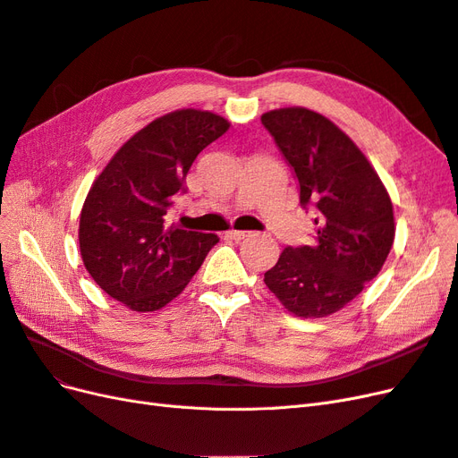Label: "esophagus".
<instances>
[{
    "label": "esophagus",
    "mask_w": 458,
    "mask_h": 458,
    "mask_svg": "<svg viewBox=\"0 0 458 458\" xmlns=\"http://www.w3.org/2000/svg\"><path fill=\"white\" fill-rule=\"evenodd\" d=\"M227 237H231L233 241H242V239H246V237H250V233H248V231L231 229V231H227Z\"/></svg>",
    "instance_id": "esophagus-1"
}]
</instances>
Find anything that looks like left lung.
I'll list each match as a JSON object with an SVG mask.
<instances>
[{"label": "left lung", "instance_id": "left-lung-1", "mask_svg": "<svg viewBox=\"0 0 458 458\" xmlns=\"http://www.w3.org/2000/svg\"><path fill=\"white\" fill-rule=\"evenodd\" d=\"M261 123L293 165L300 204L317 214L311 244L284 248L263 281L298 317L336 313L392 250L390 195L363 152L323 114L290 106L266 113Z\"/></svg>", "mask_w": 458, "mask_h": 458}]
</instances>
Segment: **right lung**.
<instances>
[{"label": "right lung", "mask_w": 458, "mask_h": 458, "mask_svg": "<svg viewBox=\"0 0 458 458\" xmlns=\"http://www.w3.org/2000/svg\"><path fill=\"white\" fill-rule=\"evenodd\" d=\"M227 130L214 113L175 110L137 131L95 179L80 214V252L110 298L133 311L164 308L219 242L170 224L168 210L199 152Z\"/></svg>", "instance_id": "right-lung-1"}]
</instances>
